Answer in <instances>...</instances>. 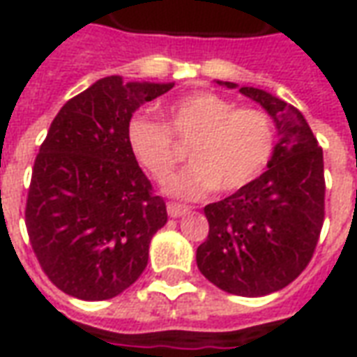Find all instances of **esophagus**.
Segmentation results:
<instances>
[{
	"instance_id": "obj_1",
	"label": "esophagus",
	"mask_w": 357,
	"mask_h": 357,
	"mask_svg": "<svg viewBox=\"0 0 357 357\" xmlns=\"http://www.w3.org/2000/svg\"><path fill=\"white\" fill-rule=\"evenodd\" d=\"M166 208H168V216L178 218L181 216V214H185L187 210H189V206H185V204H179V202H168V204H166Z\"/></svg>"
}]
</instances>
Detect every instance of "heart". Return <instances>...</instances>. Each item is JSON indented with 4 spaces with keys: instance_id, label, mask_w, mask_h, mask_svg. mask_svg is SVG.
I'll use <instances>...</instances> for the list:
<instances>
[{
    "instance_id": "heart-1",
    "label": "heart",
    "mask_w": 357,
    "mask_h": 357,
    "mask_svg": "<svg viewBox=\"0 0 357 357\" xmlns=\"http://www.w3.org/2000/svg\"><path fill=\"white\" fill-rule=\"evenodd\" d=\"M166 122L135 116L128 126L133 160L156 181H166L181 160L178 143H191L193 162L168 181V191L201 199L220 187L237 191L255 181L275 147V124L258 107H237L214 91H195L164 109Z\"/></svg>"
}]
</instances>
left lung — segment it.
Returning <instances> with one entry per match:
<instances>
[{"label": "left lung", "mask_w": 357, "mask_h": 357, "mask_svg": "<svg viewBox=\"0 0 357 357\" xmlns=\"http://www.w3.org/2000/svg\"><path fill=\"white\" fill-rule=\"evenodd\" d=\"M241 93L273 116L281 139L260 178L204 206L208 237L197 266L222 291L264 296L292 283L314 256L325 220L323 149L296 107L262 89Z\"/></svg>", "instance_id": "obj_1"}]
</instances>
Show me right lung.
I'll list each match as a JSON object with an SVG mask.
<instances>
[{"label": "right lung", "instance_id": "right-lung-1", "mask_svg": "<svg viewBox=\"0 0 357 357\" xmlns=\"http://www.w3.org/2000/svg\"><path fill=\"white\" fill-rule=\"evenodd\" d=\"M174 84L107 76L53 118L36 156L24 222L43 273L80 300H107L147 268L149 243L168 220L128 147L133 110Z\"/></svg>", "mask_w": 357, "mask_h": 357}]
</instances>
